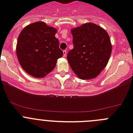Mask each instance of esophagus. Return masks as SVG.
<instances>
[{
	"instance_id": "1",
	"label": "esophagus",
	"mask_w": 133,
	"mask_h": 133,
	"mask_svg": "<svg viewBox=\"0 0 133 133\" xmlns=\"http://www.w3.org/2000/svg\"><path fill=\"white\" fill-rule=\"evenodd\" d=\"M66 54H67V51H66V50H63V56H64V57L66 56Z\"/></svg>"
}]
</instances>
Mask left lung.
Listing matches in <instances>:
<instances>
[{
  "label": "left lung",
  "mask_w": 133,
  "mask_h": 133,
  "mask_svg": "<svg viewBox=\"0 0 133 133\" xmlns=\"http://www.w3.org/2000/svg\"><path fill=\"white\" fill-rule=\"evenodd\" d=\"M71 33L74 47L67 54L70 67L81 79L97 77L107 66L112 52L109 35L91 23L71 29Z\"/></svg>",
  "instance_id": "left-lung-1"
}]
</instances>
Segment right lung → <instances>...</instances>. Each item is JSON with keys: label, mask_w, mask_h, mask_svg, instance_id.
I'll list each match as a JSON object with an SVG mask.
<instances>
[{"label": "right lung", "mask_w": 133, "mask_h": 133, "mask_svg": "<svg viewBox=\"0 0 133 133\" xmlns=\"http://www.w3.org/2000/svg\"><path fill=\"white\" fill-rule=\"evenodd\" d=\"M56 29L44 22H36L24 27L18 36L16 55L25 72L36 78H43L55 69L62 57Z\"/></svg>", "instance_id": "right-lung-1"}]
</instances>
